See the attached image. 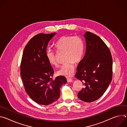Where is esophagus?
Instances as JSON below:
<instances>
[{"label":"esophagus","instance_id":"34e87169","mask_svg":"<svg viewBox=\"0 0 127 127\" xmlns=\"http://www.w3.org/2000/svg\"><path fill=\"white\" fill-rule=\"evenodd\" d=\"M67 81L68 82H72V79L70 78H67Z\"/></svg>","mask_w":127,"mask_h":127}]
</instances>
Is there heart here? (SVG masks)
<instances>
[{"mask_svg": "<svg viewBox=\"0 0 127 127\" xmlns=\"http://www.w3.org/2000/svg\"><path fill=\"white\" fill-rule=\"evenodd\" d=\"M55 47L58 51L65 52V60L66 61L57 71V74L67 77L71 76L74 72V62L78 63L83 55L84 44L82 40L78 36H63L56 42ZM46 56L51 65L58 66L55 52L48 50Z\"/></svg>", "mask_w": 127, "mask_h": 127, "instance_id": "1", "label": "heart"}]
</instances>
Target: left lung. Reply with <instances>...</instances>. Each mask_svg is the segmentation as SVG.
<instances>
[{
	"mask_svg": "<svg viewBox=\"0 0 127 127\" xmlns=\"http://www.w3.org/2000/svg\"><path fill=\"white\" fill-rule=\"evenodd\" d=\"M86 51L79 63L75 77L84 84L78 97L87 102L100 98L109 86L113 74V60L110 51L96 34L87 32L83 35Z\"/></svg>",
	"mask_w": 127,
	"mask_h": 127,
	"instance_id": "obj_1",
	"label": "left lung"
}]
</instances>
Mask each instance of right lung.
<instances>
[{
	"label": "right lung",
	"mask_w": 127,
	"mask_h": 127,
	"mask_svg": "<svg viewBox=\"0 0 127 127\" xmlns=\"http://www.w3.org/2000/svg\"><path fill=\"white\" fill-rule=\"evenodd\" d=\"M56 34L35 35L27 44L22 56L21 75L26 92L33 101L42 105L57 101L61 87L67 83L63 76L51 78L54 70L46 56L48 43Z\"/></svg>",
	"instance_id": "1"
}]
</instances>
